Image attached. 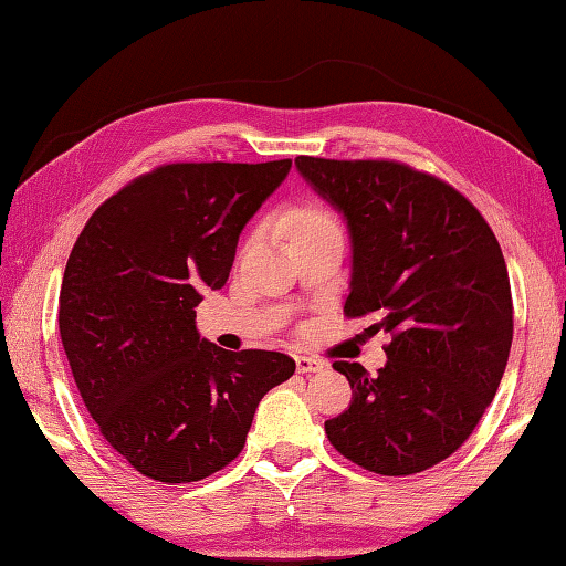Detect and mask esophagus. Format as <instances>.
Segmentation results:
<instances>
[{"mask_svg": "<svg viewBox=\"0 0 566 566\" xmlns=\"http://www.w3.org/2000/svg\"><path fill=\"white\" fill-rule=\"evenodd\" d=\"M295 368H298V373H321L325 368V363L308 358V355H298V358H295Z\"/></svg>", "mask_w": 566, "mask_h": 566, "instance_id": "34e87169", "label": "esophagus"}]
</instances>
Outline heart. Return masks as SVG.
I'll use <instances>...</instances> for the list:
<instances>
[{
	"instance_id": "1",
	"label": "heart",
	"mask_w": 566,
	"mask_h": 566,
	"mask_svg": "<svg viewBox=\"0 0 566 566\" xmlns=\"http://www.w3.org/2000/svg\"><path fill=\"white\" fill-rule=\"evenodd\" d=\"M335 221L333 218L323 211L321 206L315 203H303V206H295L291 208L289 213H285L283 218V226L285 231L293 235L298 233H308V231H318V228H325V226H333Z\"/></svg>"
}]
</instances>
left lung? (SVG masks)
Returning <instances> with one entry per match:
<instances>
[{"label":"left lung","instance_id":"1","mask_svg":"<svg viewBox=\"0 0 566 566\" xmlns=\"http://www.w3.org/2000/svg\"><path fill=\"white\" fill-rule=\"evenodd\" d=\"M295 166L348 221V318L378 315L388 363H333L348 410L325 422L335 450L400 478L442 462L478 428L507 368L512 291L492 228L458 188L400 161L298 156Z\"/></svg>","mask_w":566,"mask_h":566}]
</instances>
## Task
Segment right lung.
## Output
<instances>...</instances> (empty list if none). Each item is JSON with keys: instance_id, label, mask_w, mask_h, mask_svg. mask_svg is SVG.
<instances>
[{"instance_id": "obj_1", "label": "right lung", "mask_w": 566, "mask_h": 566, "mask_svg": "<svg viewBox=\"0 0 566 566\" xmlns=\"http://www.w3.org/2000/svg\"><path fill=\"white\" fill-rule=\"evenodd\" d=\"M291 171L265 164H166L96 208L59 293V333L104 440L144 478L198 482L243 450L263 395L295 360L231 353L196 331L223 289L238 235Z\"/></svg>"}]
</instances>
